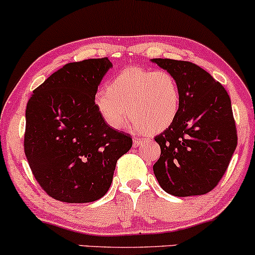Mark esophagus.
Listing matches in <instances>:
<instances>
[{
  "mask_svg": "<svg viewBox=\"0 0 255 255\" xmlns=\"http://www.w3.org/2000/svg\"><path fill=\"white\" fill-rule=\"evenodd\" d=\"M143 143V139L141 138H136V137H133V148H137L139 147Z\"/></svg>",
  "mask_w": 255,
  "mask_h": 255,
  "instance_id": "esophagus-1",
  "label": "esophagus"
}]
</instances>
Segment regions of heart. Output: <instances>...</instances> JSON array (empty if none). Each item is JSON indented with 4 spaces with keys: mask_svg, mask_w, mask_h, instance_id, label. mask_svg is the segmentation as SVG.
Listing matches in <instances>:
<instances>
[{
    "mask_svg": "<svg viewBox=\"0 0 255 255\" xmlns=\"http://www.w3.org/2000/svg\"><path fill=\"white\" fill-rule=\"evenodd\" d=\"M94 105L110 128H122L132 119L137 131L158 133L173 124L181 107V90L168 71L128 67L99 90Z\"/></svg>",
    "mask_w": 255,
    "mask_h": 255,
    "instance_id": "b5f03b06",
    "label": "heart"
}]
</instances>
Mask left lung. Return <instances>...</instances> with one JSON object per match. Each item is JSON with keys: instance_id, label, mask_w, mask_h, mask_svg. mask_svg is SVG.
Returning a JSON list of instances; mask_svg holds the SVG:
<instances>
[{"instance_id": "8db88e82", "label": "left lung", "mask_w": 255, "mask_h": 255, "mask_svg": "<svg viewBox=\"0 0 255 255\" xmlns=\"http://www.w3.org/2000/svg\"><path fill=\"white\" fill-rule=\"evenodd\" d=\"M150 61L172 73L181 90L178 116L155 137L161 154L153 166L154 174L171 195H202L218 184L236 149L230 97L195 64L171 59Z\"/></svg>"}]
</instances>
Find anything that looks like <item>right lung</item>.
Segmentation results:
<instances>
[{"instance_id":"right-lung-1","label":"right lung","mask_w":255,"mask_h":255,"mask_svg":"<svg viewBox=\"0 0 255 255\" xmlns=\"http://www.w3.org/2000/svg\"><path fill=\"white\" fill-rule=\"evenodd\" d=\"M113 65L107 58L71 62L33 90L26 107L25 155L39 185L54 199L85 204L110 189L128 133L110 128L94 96Z\"/></svg>"}]
</instances>
